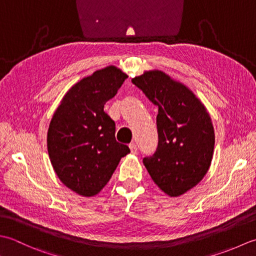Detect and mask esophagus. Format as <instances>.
Listing matches in <instances>:
<instances>
[{
    "mask_svg": "<svg viewBox=\"0 0 256 256\" xmlns=\"http://www.w3.org/2000/svg\"><path fill=\"white\" fill-rule=\"evenodd\" d=\"M129 148H130V150H132V154H137V151H138V148H137V146H136V144H129Z\"/></svg>",
    "mask_w": 256,
    "mask_h": 256,
    "instance_id": "1",
    "label": "esophagus"
}]
</instances>
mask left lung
<instances>
[{"label": "left lung", "instance_id": "1", "mask_svg": "<svg viewBox=\"0 0 256 256\" xmlns=\"http://www.w3.org/2000/svg\"><path fill=\"white\" fill-rule=\"evenodd\" d=\"M132 82L158 107V147L144 164L166 194L179 196L210 168L216 140L210 114L194 92L164 72H144Z\"/></svg>", "mask_w": 256, "mask_h": 256}]
</instances>
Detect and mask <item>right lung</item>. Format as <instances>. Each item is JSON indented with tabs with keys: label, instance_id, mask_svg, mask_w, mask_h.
<instances>
[{
	"label": "right lung",
	"instance_id": "obj_1",
	"mask_svg": "<svg viewBox=\"0 0 256 256\" xmlns=\"http://www.w3.org/2000/svg\"><path fill=\"white\" fill-rule=\"evenodd\" d=\"M128 76L107 66L82 78L62 97L48 132V150L57 176L82 196H94L130 152L117 142L114 122L104 112Z\"/></svg>",
	"mask_w": 256,
	"mask_h": 256
}]
</instances>
